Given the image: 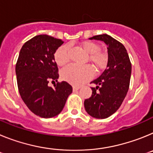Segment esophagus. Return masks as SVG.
Returning <instances> with one entry per match:
<instances>
[{"label":"esophagus","instance_id":"esophagus-1","mask_svg":"<svg viewBox=\"0 0 153 153\" xmlns=\"http://www.w3.org/2000/svg\"><path fill=\"white\" fill-rule=\"evenodd\" d=\"M79 88H80V86H73V90H74V91H76V90H78Z\"/></svg>","mask_w":153,"mask_h":153}]
</instances>
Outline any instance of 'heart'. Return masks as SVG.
Masks as SVG:
<instances>
[{"label": "heart", "instance_id": "b5f03b06", "mask_svg": "<svg viewBox=\"0 0 153 153\" xmlns=\"http://www.w3.org/2000/svg\"><path fill=\"white\" fill-rule=\"evenodd\" d=\"M81 47L89 53V60L97 70H102L108 63V55L103 51H100V46L93 41H84ZM70 47L63 45L58 47L54 53V60L57 65L63 67L70 61ZM94 75V70L90 65L77 66L69 65L61 72L63 79L71 84L80 85L91 79Z\"/></svg>", "mask_w": 153, "mask_h": 153}]
</instances>
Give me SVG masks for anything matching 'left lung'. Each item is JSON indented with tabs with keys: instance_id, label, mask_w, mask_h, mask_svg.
Segmentation results:
<instances>
[{
	"instance_id": "obj_1",
	"label": "left lung",
	"mask_w": 153,
	"mask_h": 153,
	"mask_svg": "<svg viewBox=\"0 0 153 153\" xmlns=\"http://www.w3.org/2000/svg\"><path fill=\"white\" fill-rule=\"evenodd\" d=\"M100 40L107 45L108 63L106 69L90 83L93 93L84 101L86 111L97 119L110 117L120 107L129 87L132 65L126 49L123 44L107 34L90 37Z\"/></svg>"
}]
</instances>
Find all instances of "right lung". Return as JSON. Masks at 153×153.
Wrapping results in <instances>:
<instances>
[{"mask_svg":"<svg viewBox=\"0 0 153 153\" xmlns=\"http://www.w3.org/2000/svg\"><path fill=\"white\" fill-rule=\"evenodd\" d=\"M63 44L60 39L49 35L35 36L23 45L16 63L19 93L28 109L36 116L51 118L63 110L71 85L57 82L58 67L54 53ZM56 81L55 88L48 86Z\"/></svg>","mask_w":153,"mask_h":153,"instance_id":"right-lung-1","label":"right lung"}]
</instances>
